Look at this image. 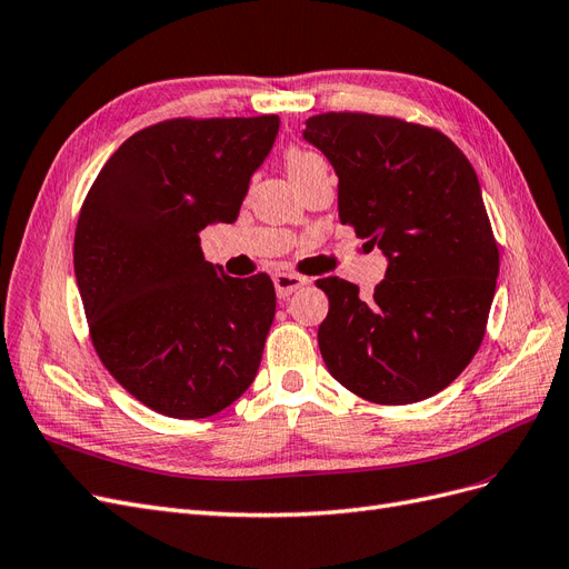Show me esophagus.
<instances>
[{
	"label": "esophagus",
	"mask_w": 569,
	"mask_h": 569,
	"mask_svg": "<svg viewBox=\"0 0 569 569\" xmlns=\"http://www.w3.org/2000/svg\"><path fill=\"white\" fill-rule=\"evenodd\" d=\"M307 286V279L300 277V273H290V271H279L277 277H273V288H277L279 298H288L296 292L298 288Z\"/></svg>",
	"instance_id": "34e87169"
}]
</instances>
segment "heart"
<instances>
[{
  "label": "heart",
  "instance_id": "b5f03b06",
  "mask_svg": "<svg viewBox=\"0 0 569 569\" xmlns=\"http://www.w3.org/2000/svg\"><path fill=\"white\" fill-rule=\"evenodd\" d=\"M286 168L292 181H300L302 177L317 172V170H326L328 162L323 156L300 149V146H292V149L286 151Z\"/></svg>",
  "mask_w": 569,
  "mask_h": 569
}]
</instances>
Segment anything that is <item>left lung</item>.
Instances as JSON below:
<instances>
[{
  "instance_id": "1",
  "label": "left lung",
  "mask_w": 569,
  "mask_h": 569,
  "mask_svg": "<svg viewBox=\"0 0 569 569\" xmlns=\"http://www.w3.org/2000/svg\"><path fill=\"white\" fill-rule=\"evenodd\" d=\"M302 137L338 174L340 222L388 258L371 298L338 277L317 281L326 369L373 405L428 399L480 350L497 290L478 174L449 137L390 116L321 113Z\"/></svg>"
}]
</instances>
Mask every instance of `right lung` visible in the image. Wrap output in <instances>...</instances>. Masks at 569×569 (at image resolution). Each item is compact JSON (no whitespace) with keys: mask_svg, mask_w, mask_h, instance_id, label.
I'll list each match as a JSON object with an SVG mask.
<instances>
[{"mask_svg":"<svg viewBox=\"0 0 569 569\" xmlns=\"http://www.w3.org/2000/svg\"><path fill=\"white\" fill-rule=\"evenodd\" d=\"M279 116L174 118L132 134L91 184L76 229V279L99 359L170 418L227 409L258 376L277 315L267 273L227 277L198 233L236 222Z\"/></svg>","mask_w":569,"mask_h":569,"instance_id":"right-lung-1","label":"right lung"}]
</instances>
